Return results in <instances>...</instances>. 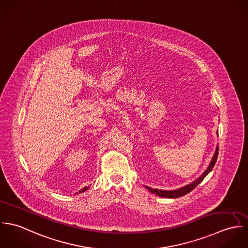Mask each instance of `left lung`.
<instances>
[{"label": "left lung", "mask_w": 248, "mask_h": 248, "mask_svg": "<svg viewBox=\"0 0 248 248\" xmlns=\"http://www.w3.org/2000/svg\"><path fill=\"white\" fill-rule=\"evenodd\" d=\"M217 155H218V146L216 147V150H215V153H214V155H213L212 159L207 167V169L198 177L197 179H195L194 181H192L191 183L187 184V185H184L180 188H177L175 190H160V189H154V188H151L149 186H145L146 189H148L151 193L158 196V197H161V198H168V199H174V198H179V197H182L188 193H190L196 186H198L202 180L203 178L206 177L211 171H212L214 166H215V163L217 161Z\"/></svg>", "instance_id": "obj_1"}]
</instances>
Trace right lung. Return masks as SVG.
Listing matches in <instances>:
<instances>
[{
  "mask_svg": "<svg viewBox=\"0 0 248 248\" xmlns=\"http://www.w3.org/2000/svg\"><path fill=\"white\" fill-rule=\"evenodd\" d=\"M88 189H89V186H85V187H84V188H83V189H81V190H80V191H78V192H77V193H78V194H80V193H83V192H85V191H87V190H88ZM77 193H75V194H77Z\"/></svg>",
  "mask_w": 248,
  "mask_h": 248,
  "instance_id": "1",
  "label": "right lung"
}]
</instances>
